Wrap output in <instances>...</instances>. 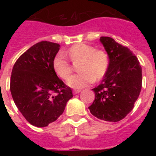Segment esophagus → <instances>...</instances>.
I'll use <instances>...</instances> for the list:
<instances>
[{
    "instance_id": "esophagus-1",
    "label": "esophagus",
    "mask_w": 156,
    "mask_h": 156,
    "mask_svg": "<svg viewBox=\"0 0 156 156\" xmlns=\"http://www.w3.org/2000/svg\"><path fill=\"white\" fill-rule=\"evenodd\" d=\"M80 91H81V90H74L73 94H79Z\"/></svg>"
}]
</instances>
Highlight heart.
<instances>
[{
	"label": "heart",
	"instance_id": "heart-1",
	"mask_svg": "<svg viewBox=\"0 0 156 156\" xmlns=\"http://www.w3.org/2000/svg\"><path fill=\"white\" fill-rule=\"evenodd\" d=\"M70 60L77 65V74L73 75L67 80L69 86L80 89L88 86L97 80L101 79L108 68V56L105 51L98 50L92 45L77 44L67 51ZM53 69L58 76L67 79L73 71V66L62 51H58L54 57Z\"/></svg>",
	"mask_w": 156,
	"mask_h": 156
}]
</instances>
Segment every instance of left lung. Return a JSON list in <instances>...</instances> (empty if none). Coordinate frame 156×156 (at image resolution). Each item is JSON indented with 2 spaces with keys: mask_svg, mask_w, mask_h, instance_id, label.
Returning <instances> with one entry per match:
<instances>
[{
  "mask_svg": "<svg viewBox=\"0 0 156 156\" xmlns=\"http://www.w3.org/2000/svg\"><path fill=\"white\" fill-rule=\"evenodd\" d=\"M109 58L107 73L101 84L92 90L95 99L88 107L93 115L118 122L133 108L142 87V69L138 59L127 47L108 37H101Z\"/></svg>",
  "mask_w": 156,
  "mask_h": 156,
  "instance_id": "left-lung-1",
  "label": "left lung"
}]
</instances>
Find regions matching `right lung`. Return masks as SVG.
<instances>
[{
	"instance_id": "right-lung-1",
	"label": "right lung",
	"mask_w": 156,
	"mask_h": 156,
	"mask_svg": "<svg viewBox=\"0 0 156 156\" xmlns=\"http://www.w3.org/2000/svg\"><path fill=\"white\" fill-rule=\"evenodd\" d=\"M59 48L58 44L50 41L37 43L17 59L12 69L10 90L14 102L25 119L37 127L55 122L73 96L53 69Z\"/></svg>"
}]
</instances>
